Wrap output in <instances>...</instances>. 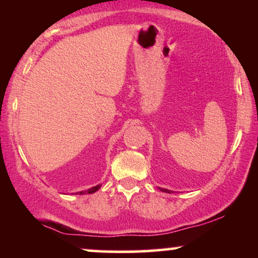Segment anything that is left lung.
I'll use <instances>...</instances> for the list:
<instances>
[{
  "label": "left lung",
  "instance_id": "obj_1",
  "mask_svg": "<svg viewBox=\"0 0 258 258\" xmlns=\"http://www.w3.org/2000/svg\"><path fill=\"white\" fill-rule=\"evenodd\" d=\"M160 190L165 191V193H170V190H168V189H161V188H160Z\"/></svg>",
  "mask_w": 258,
  "mask_h": 258
}]
</instances>
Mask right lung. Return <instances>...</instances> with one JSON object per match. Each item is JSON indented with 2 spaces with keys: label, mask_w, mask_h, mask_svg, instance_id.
Here are the masks:
<instances>
[{
  "label": "right lung",
  "mask_w": 258,
  "mask_h": 258,
  "mask_svg": "<svg viewBox=\"0 0 258 258\" xmlns=\"http://www.w3.org/2000/svg\"><path fill=\"white\" fill-rule=\"evenodd\" d=\"M100 188V184H98V185H96V186H93V188H90L88 189V190H85V191H79L78 194H92V193H96L97 190H98V189Z\"/></svg>",
  "instance_id": "1"
}]
</instances>
